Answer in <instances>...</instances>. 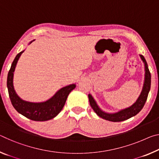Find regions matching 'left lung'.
<instances>
[{
	"label": "left lung",
	"mask_w": 159,
	"mask_h": 159,
	"mask_svg": "<svg viewBox=\"0 0 159 159\" xmlns=\"http://www.w3.org/2000/svg\"><path fill=\"white\" fill-rule=\"evenodd\" d=\"M140 57L143 62L144 63L145 65V80L144 84H143V87L141 95L139 97L138 100H137L134 105L132 106L126 108L125 110H121V111L118 112L117 113H114V114H109V113H106L102 112L101 110L96 104V102L93 99L91 95H89V102L90 105L93 110H94L95 113L99 116V117L103 118V119L111 121V122H122V121H125L126 120L131 118L133 116L137 115L139 112L143 107L144 106L146 101L147 100V97L149 93L150 88H151V73L149 70L148 69L147 63L146 61V59L142 55H140Z\"/></svg>",
	"instance_id": "8db88e82"
}]
</instances>
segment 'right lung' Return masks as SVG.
<instances>
[{"label":"right lung","mask_w":159,"mask_h":159,"mask_svg":"<svg viewBox=\"0 0 159 159\" xmlns=\"http://www.w3.org/2000/svg\"><path fill=\"white\" fill-rule=\"evenodd\" d=\"M22 53L23 52H20L17 54L14 61L12 63L11 69L9 70L7 74V86L12 106L19 113L31 120L47 121L51 120L61 112L66 102L68 95L72 90L75 89V85L72 84L62 88L51 99L46 102L34 103L22 100L17 96L12 84L15 68Z\"/></svg>","instance_id":"right-lung-1"}]
</instances>
